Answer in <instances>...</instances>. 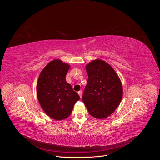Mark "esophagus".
Instances as JSON below:
<instances>
[{"instance_id": "1", "label": "esophagus", "mask_w": 160, "mask_h": 160, "mask_svg": "<svg viewBox=\"0 0 160 160\" xmlns=\"http://www.w3.org/2000/svg\"><path fill=\"white\" fill-rule=\"evenodd\" d=\"M78 94H79V95L80 98H81V96H82V91H78Z\"/></svg>"}]
</instances>
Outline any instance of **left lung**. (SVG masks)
I'll list each match as a JSON object with an SVG mask.
<instances>
[{"instance_id": "obj_1", "label": "left lung", "mask_w": 160, "mask_h": 160, "mask_svg": "<svg viewBox=\"0 0 160 160\" xmlns=\"http://www.w3.org/2000/svg\"><path fill=\"white\" fill-rule=\"evenodd\" d=\"M86 71L89 79L82 100L93 117L108 118L122 99V82L112 67L102 60L92 61L86 65Z\"/></svg>"}]
</instances>
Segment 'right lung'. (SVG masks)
<instances>
[{"label":"right lung","instance_id":"obj_1","mask_svg":"<svg viewBox=\"0 0 160 160\" xmlns=\"http://www.w3.org/2000/svg\"><path fill=\"white\" fill-rule=\"evenodd\" d=\"M70 68L69 64L59 59L48 63L38 77L37 94L42 109L55 120L67 118L79 95L67 83L65 76Z\"/></svg>","mask_w":160,"mask_h":160}]
</instances>
